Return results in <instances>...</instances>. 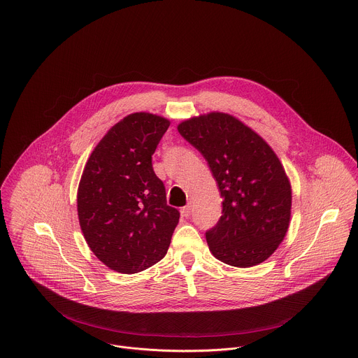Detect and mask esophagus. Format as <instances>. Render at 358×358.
I'll use <instances>...</instances> for the list:
<instances>
[{
	"label": "esophagus",
	"mask_w": 358,
	"mask_h": 358,
	"mask_svg": "<svg viewBox=\"0 0 358 358\" xmlns=\"http://www.w3.org/2000/svg\"><path fill=\"white\" fill-rule=\"evenodd\" d=\"M181 215H182L184 217H189V216H191V205L184 206V208L181 209Z\"/></svg>",
	"instance_id": "34e87169"
}]
</instances>
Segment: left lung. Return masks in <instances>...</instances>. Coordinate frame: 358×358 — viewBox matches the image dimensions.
Wrapping results in <instances>:
<instances>
[{"mask_svg":"<svg viewBox=\"0 0 358 358\" xmlns=\"http://www.w3.org/2000/svg\"><path fill=\"white\" fill-rule=\"evenodd\" d=\"M201 152L222 196V216L206 231L212 255L248 268L266 262L287 234L292 192L285 170L268 143L239 119L209 112L177 127Z\"/></svg>","mask_w":358,"mask_h":358,"instance_id":"left-lung-1","label":"left lung"}]
</instances>
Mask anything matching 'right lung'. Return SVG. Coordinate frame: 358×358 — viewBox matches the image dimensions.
<instances>
[{"instance_id": "right-lung-1", "label": "right lung", "mask_w": 358, "mask_h": 358, "mask_svg": "<svg viewBox=\"0 0 358 358\" xmlns=\"http://www.w3.org/2000/svg\"><path fill=\"white\" fill-rule=\"evenodd\" d=\"M170 127L163 116L135 112L115 124L84 167L77 212L84 239L106 267L135 274L167 253L180 212L167 205L152 156Z\"/></svg>"}]
</instances>
